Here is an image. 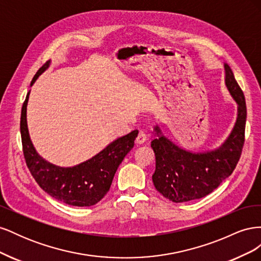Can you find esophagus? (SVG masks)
Wrapping results in <instances>:
<instances>
[{"mask_svg":"<svg viewBox=\"0 0 261 261\" xmlns=\"http://www.w3.org/2000/svg\"><path fill=\"white\" fill-rule=\"evenodd\" d=\"M146 140H147V134H145L144 132H139V134L136 137V143L140 145V144H144Z\"/></svg>","mask_w":261,"mask_h":261,"instance_id":"34e87169","label":"esophagus"}]
</instances>
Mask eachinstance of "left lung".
Here are the masks:
<instances>
[{
    "instance_id": "left-lung-1",
    "label": "left lung",
    "mask_w": 261,
    "mask_h": 261,
    "mask_svg": "<svg viewBox=\"0 0 261 261\" xmlns=\"http://www.w3.org/2000/svg\"><path fill=\"white\" fill-rule=\"evenodd\" d=\"M225 87L238 106L231 133L219 147L191 151L170 139L160 125L153 127L151 148L155 155L152 181L155 189L173 202H185L209 195L232 174L242 153L246 125V102L231 67L224 63Z\"/></svg>"
}]
</instances>
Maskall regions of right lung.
Here are the masks:
<instances>
[{"instance_id": "right-lung-1", "label": "right lung", "mask_w": 261, "mask_h": 261, "mask_svg": "<svg viewBox=\"0 0 261 261\" xmlns=\"http://www.w3.org/2000/svg\"><path fill=\"white\" fill-rule=\"evenodd\" d=\"M51 61L38 70L30 87L38 77L50 67ZM30 90L21 108L20 134L22 150L27 167L37 183L54 199L69 206L90 207L99 202L111 187L115 172L134 147V140L138 130H133L127 135L118 137L105 149L74 167H60L53 164L37 152L30 139L27 124V106Z\"/></svg>"}]
</instances>
